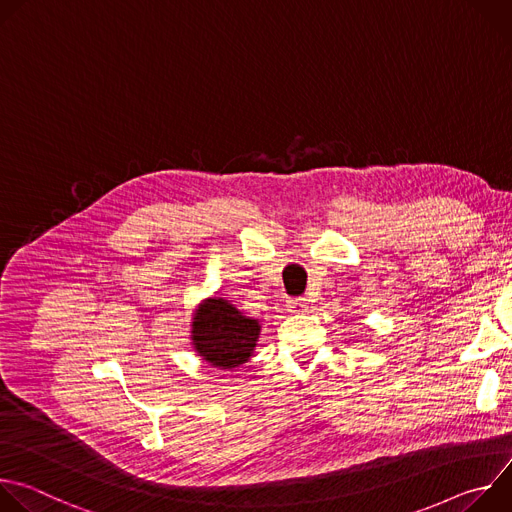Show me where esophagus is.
<instances>
[{
  "label": "esophagus",
  "mask_w": 512,
  "mask_h": 512,
  "mask_svg": "<svg viewBox=\"0 0 512 512\" xmlns=\"http://www.w3.org/2000/svg\"><path fill=\"white\" fill-rule=\"evenodd\" d=\"M308 300L306 298H294V300H289V312H296V314H300V312H306L308 310Z\"/></svg>",
  "instance_id": "34e87169"
}]
</instances>
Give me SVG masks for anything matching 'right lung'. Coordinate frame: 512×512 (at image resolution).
<instances>
[{
    "instance_id": "obj_1",
    "label": "right lung",
    "mask_w": 512,
    "mask_h": 512,
    "mask_svg": "<svg viewBox=\"0 0 512 512\" xmlns=\"http://www.w3.org/2000/svg\"><path fill=\"white\" fill-rule=\"evenodd\" d=\"M259 330L257 320L241 316L229 302L208 300L196 310L192 340L200 356L212 367L233 369L249 360Z\"/></svg>"
}]
</instances>
